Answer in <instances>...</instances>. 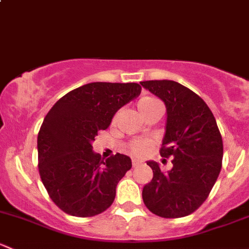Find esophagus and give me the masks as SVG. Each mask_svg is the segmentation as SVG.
<instances>
[{
  "label": "esophagus",
  "instance_id": "obj_1",
  "mask_svg": "<svg viewBox=\"0 0 249 249\" xmlns=\"http://www.w3.org/2000/svg\"><path fill=\"white\" fill-rule=\"evenodd\" d=\"M140 164H141V161H137V160H132V166H134V167L139 166Z\"/></svg>",
  "mask_w": 249,
  "mask_h": 249
}]
</instances>
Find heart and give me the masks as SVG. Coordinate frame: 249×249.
Returning a JSON list of instances; mask_svg holds the SVG:
<instances>
[{
	"mask_svg": "<svg viewBox=\"0 0 249 249\" xmlns=\"http://www.w3.org/2000/svg\"><path fill=\"white\" fill-rule=\"evenodd\" d=\"M158 106H162L161 102H160L158 99H155V97H149V96L143 97V99L140 100L139 104H137V108H139L141 114H144V113H147L148 110H150L152 108H154V107H158ZM150 145H152V142H150V141H147V140L137 141V142L132 143L131 144L132 154L136 155V157H142V155H144L145 153L148 152Z\"/></svg>",
	"mask_w": 249,
	"mask_h": 249,
	"instance_id": "obj_1",
	"label": "heart"
}]
</instances>
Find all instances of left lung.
<instances>
[{
	"label": "left lung",
	"instance_id": "1",
	"mask_svg": "<svg viewBox=\"0 0 249 249\" xmlns=\"http://www.w3.org/2000/svg\"><path fill=\"white\" fill-rule=\"evenodd\" d=\"M141 85L166 106L160 155L172 158L173 165L169 172H162L158 162L147 161L153 179L143 187V202L159 217H185L205 202L219 176L222 135L206 102L187 87L167 79L147 80Z\"/></svg>",
	"mask_w": 249,
	"mask_h": 249
}]
</instances>
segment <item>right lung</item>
<instances>
[{"label":"right lung","mask_w":249,"mask_h":249,"mask_svg":"<svg viewBox=\"0 0 249 249\" xmlns=\"http://www.w3.org/2000/svg\"><path fill=\"white\" fill-rule=\"evenodd\" d=\"M141 89L137 83H89L67 92L48 112L37 137L39 176L50 199L67 214L94 217L114 201L131 159L117 153L105 160L91 143Z\"/></svg>","instance_id":"add662e5"}]
</instances>
